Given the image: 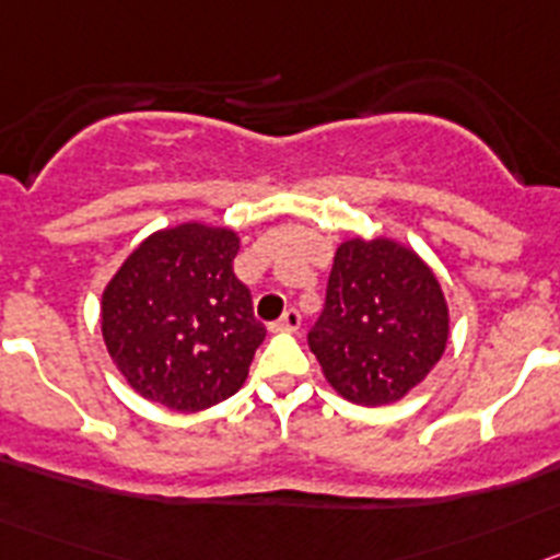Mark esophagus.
Wrapping results in <instances>:
<instances>
[{
	"mask_svg": "<svg viewBox=\"0 0 560 560\" xmlns=\"http://www.w3.org/2000/svg\"><path fill=\"white\" fill-rule=\"evenodd\" d=\"M301 326V312L295 310V306H290V310L284 312V315L279 317V320H276L273 324V329H279V331H295Z\"/></svg>",
	"mask_w": 560,
	"mask_h": 560,
	"instance_id": "1",
	"label": "esophagus"
}]
</instances>
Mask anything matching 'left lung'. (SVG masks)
I'll use <instances>...</instances> for the list:
<instances>
[{"instance_id": "8db88e82", "label": "left lung", "mask_w": 560, "mask_h": 560, "mask_svg": "<svg viewBox=\"0 0 560 560\" xmlns=\"http://www.w3.org/2000/svg\"><path fill=\"white\" fill-rule=\"evenodd\" d=\"M310 349L342 399L393 405L424 382L450 342V306L435 273L407 245L346 240Z\"/></svg>"}]
</instances>
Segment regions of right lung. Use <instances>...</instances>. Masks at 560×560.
<instances>
[{
    "instance_id": "right-lung-1",
    "label": "right lung",
    "mask_w": 560,
    "mask_h": 560,
    "mask_svg": "<svg viewBox=\"0 0 560 560\" xmlns=\"http://www.w3.org/2000/svg\"><path fill=\"white\" fill-rule=\"evenodd\" d=\"M240 236L180 223L144 240L103 290V340L139 396L198 412L248 380L265 326L234 276Z\"/></svg>"
}]
</instances>
